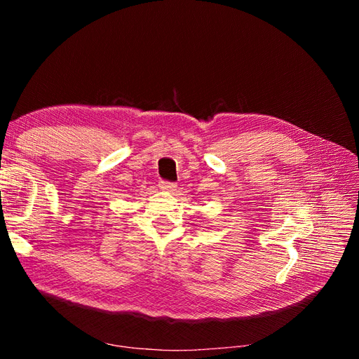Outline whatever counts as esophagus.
Wrapping results in <instances>:
<instances>
[{"instance_id":"esophagus-1","label":"esophagus","mask_w":359,"mask_h":359,"mask_svg":"<svg viewBox=\"0 0 359 359\" xmlns=\"http://www.w3.org/2000/svg\"><path fill=\"white\" fill-rule=\"evenodd\" d=\"M158 187L163 190V191H175L177 190V184L175 182H169V181H160L158 182Z\"/></svg>"}]
</instances>
